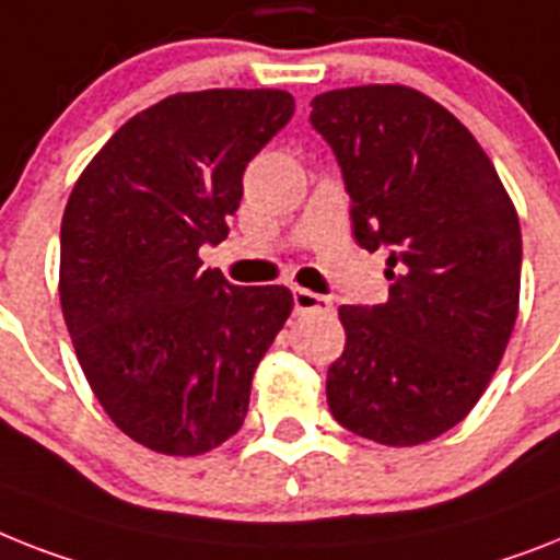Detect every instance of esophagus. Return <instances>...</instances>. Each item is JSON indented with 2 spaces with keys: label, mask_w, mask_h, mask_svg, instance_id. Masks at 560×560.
Here are the masks:
<instances>
[{
  "label": "esophagus",
  "mask_w": 560,
  "mask_h": 560,
  "mask_svg": "<svg viewBox=\"0 0 560 560\" xmlns=\"http://www.w3.org/2000/svg\"><path fill=\"white\" fill-rule=\"evenodd\" d=\"M293 307L295 313H327L334 311V304L327 295L313 293V290L304 288H293Z\"/></svg>",
  "instance_id": "1"
}]
</instances>
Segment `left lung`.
<instances>
[{"label":"left lung","instance_id":"left-lung-1","mask_svg":"<svg viewBox=\"0 0 560 560\" xmlns=\"http://www.w3.org/2000/svg\"><path fill=\"white\" fill-rule=\"evenodd\" d=\"M351 195L353 238L388 249V302L342 304L345 351L327 368L339 425L383 445L454 429L501 365L521 299V224L489 154L408 85L313 97Z\"/></svg>","mask_w":560,"mask_h":560}]
</instances>
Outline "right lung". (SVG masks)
<instances>
[{
  "instance_id": "1",
  "label": "right lung",
  "mask_w": 560,
  "mask_h": 560,
  "mask_svg": "<svg viewBox=\"0 0 560 560\" xmlns=\"http://www.w3.org/2000/svg\"><path fill=\"white\" fill-rule=\"evenodd\" d=\"M279 89L172 94L122 122L71 189L59 304L94 397L158 454L192 457L241 429L288 288H238L198 249L230 233L247 163L288 126Z\"/></svg>"
}]
</instances>
